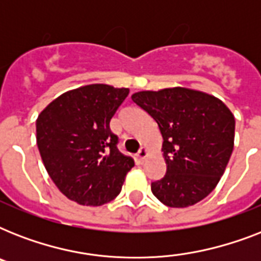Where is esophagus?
Wrapping results in <instances>:
<instances>
[{
  "label": "esophagus",
  "instance_id": "1",
  "mask_svg": "<svg viewBox=\"0 0 261 261\" xmlns=\"http://www.w3.org/2000/svg\"><path fill=\"white\" fill-rule=\"evenodd\" d=\"M147 155V149L145 146H142L141 149H139V151L137 153V157H138L139 161H143V160L146 159Z\"/></svg>",
  "mask_w": 261,
  "mask_h": 261
}]
</instances>
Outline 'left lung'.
Returning <instances> with one entry per match:
<instances>
[{
	"label": "left lung",
	"mask_w": 261,
	"mask_h": 261,
	"mask_svg": "<svg viewBox=\"0 0 261 261\" xmlns=\"http://www.w3.org/2000/svg\"><path fill=\"white\" fill-rule=\"evenodd\" d=\"M163 135L167 173L151 192L169 207L204 199L218 184L234 145L236 120L219 98L187 88L143 90L131 96Z\"/></svg>",
	"instance_id": "1"
}]
</instances>
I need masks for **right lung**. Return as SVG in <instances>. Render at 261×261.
<instances>
[{
  "label": "right lung",
  "mask_w": 261,
  "mask_h": 261,
  "mask_svg": "<svg viewBox=\"0 0 261 261\" xmlns=\"http://www.w3.org/2000/svg\"><path fill=\"white\" fill-rule=\"evenodd\" d=\"M130 90L92 84L61 94L40 112L36 142L46 171L66 198L101 206L122 190L134 160L118 150L110 122Z\"/></svg>",
  "instance_id": "right-lung-1"
}]
</instances>
